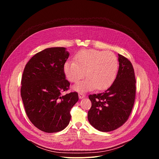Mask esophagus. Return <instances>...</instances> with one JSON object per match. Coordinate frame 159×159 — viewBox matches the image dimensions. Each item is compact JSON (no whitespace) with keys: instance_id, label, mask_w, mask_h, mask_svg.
<instances>
[{"instance_id":"1","label":"esophagus","mask_w":159,"mask_h":159,"mask_svg":"<svg viewBox=\"0 0 159 159\" xmlns=\"http://www.w3.org/2000/svg\"><path fill=\"white\" fill-rule=\"evenodd\" d=\"M85 94H84L83 93H79V99H83V98H85Z\"/></svg>"}]
</instances>
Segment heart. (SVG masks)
Returning a JSON list of instances; mask_svg holds the SVG:
<instances>
[{
	"label": "heart",
	"mask_w": 159,
	"mask_h": 159,
	"mask_svg": "<svg viewBox=\"0 0 159 159\" xmlns=\"http://www.w3.org/2000/svg\"><path fill=\"white\" fill-rule=\"evenodd\" d=\"M74 60L64 63L63 72L71 82L82 79L86 72L87 78L73 86V89L77 92H87L96 88L106 89L116 77L119 61L116 55L111 52L82 50L77 53Z\"/></svg>",
	"instance_id": "b5f03b06"
}]
</instances>
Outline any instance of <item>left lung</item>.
Segmentation results:
<instances>
[{"label": "left lung", "mask_w": 159, "mask_h": 159, "mask_svg": "<svg viewBox=\"0 0 159 159\" xmlns=\"http://www.w3.org/2000/svg\"><path fill=\"white\" fill-rule=\"evenodd\" d=\"M116 77L105 92L90 94L92 106L88 111L90 124L99 131L108 132L121 126L128 119L136 95V80L130 61L118 54Z\"/></svg>", "instance_id": "1"}]
</instances>
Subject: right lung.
<instances>
[{"label": "right lung", "mask_w": 159, "mask_h": 159, "mask_svg": "<svg viewBox=\"0 0 159 159\" xmlns=\"http://www.w3.org/2000/svg\"><path fill=\"white\" fill-rule=\"evenodd\" d=\"M69 57L65 48H47L34 55L24 69L22 100L31 122L44 132L65 129L71 118L70 110L79 101L76 92L61 96L70 85L63 72Z\"/></svg>", "instance_id": "1"}]
</instances>
